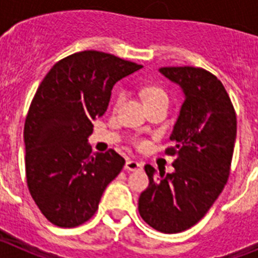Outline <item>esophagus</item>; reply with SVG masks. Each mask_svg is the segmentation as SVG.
<instances>
[{
    "instance_id": "esophagus-1",
    "label": "esophagus",
    "mask_w": 258,
    "mask_h": 258,
    "mask_svg": "<svg viewBox=\"0 0 258 258\" xmlns=\"http://www.w3.org/2000/svg\"><path fill=\"white\" fill-rule=\"evenodd\" d=\"M143 169V164L138 163L136 160H127L125 163V170L127 172H137V170H142Z\"/></svg>"
}]
</instances>
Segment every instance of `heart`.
Masks as SVG:
<instances>
[{
	"label": "heart",
	"instance_id": "1",
	"mask_svg": "<svg viewBox=\"0 0 258 258\" xmlns=\"http://www.w3.org/2000/svg\"><path fill=\"white\" fill-rule=\"evenodd\" d=\"M143 97H145L146 103H149V102L156 101V99H160V98H166V94L163 89L157 88V86H150V88H146L145 90H143ZM122 101H124V93L120 92L117 94V98H116L115 107L120 106V103H121ZM137 146H138V147H143V146H145V142H143V141H137Z\"/></svg>",
	"mask_w": 258,
	"mask_h": 258
}]
</instances>
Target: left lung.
<instances>
[{"mask_svg":"<svg viewBox=\"0 0 258 258\" xmlns=\"http://www.w3.org/2000/svg\"><path fill=\"white\" fill-rule=\"evenodd\" d=\"M160 74L181 86L184 101L166 154L175 155L174 172L145 166L150 184L141 194L138 211L146 223L177 234L199 222L230 174L236 138V115L217 77L197 67H163Z\"/></svg>","mask_w":258,"mask_h":258,"instance_id":"8db88e82","label":"left lung"}]
</instances>
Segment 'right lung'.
<instances>
[{
    "label": "right lung",
    "instance_id": "right-lung-1",
    "mask_svg": "<svg viewBox=\"0 0 258 258\" xmlns=\"http://www.w3.org/2000/svg\"><path fill=\"white\" fill-rule=\"evenodd\" d=\"M142 66L107 52H75L52 66L32 99L24 124L31 197L55 226L76 227L94 216L125 160L115 150L92 155V121L111 90Z\"/></svg>",
    "mask_w": 258,
    "mask_h": 258
}]
</instances>
